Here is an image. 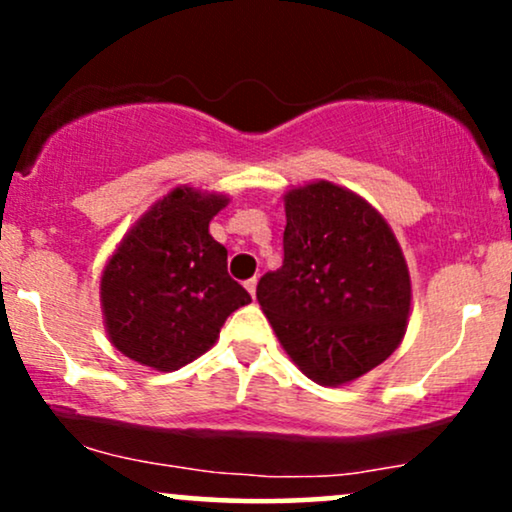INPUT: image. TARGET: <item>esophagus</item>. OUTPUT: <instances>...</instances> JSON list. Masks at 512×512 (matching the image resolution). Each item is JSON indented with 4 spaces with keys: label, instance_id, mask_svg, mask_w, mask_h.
Returning <instances> with one entry per match:
<instances>
[{
    "label": "esophagus",
    "instance_id": "esophagus-1",
    "mask_svg": "<svg viewBox=\"0 0 512 512\" xmlns=\"http://www.w3.org/2000/svg\"><path fill=\"white\" fill-rule=\"evenodd\" d=\"M245 289H248V293L252 298H255V291H257V279H248L245 281Z\"/></svg>",
    "mask_w": 512,
    "mask_h": 512
}]
</instances>
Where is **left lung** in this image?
<instances>
[{"label":"left lung","mask_w":512,"mask_h":512,"mask_svg":"<svg viewBox=\"0 0 512 512\" xmlns=\"http://www.w3.org/2000/svg\"><path fill=\"white\" fill-rule=\"evenodd\" d=\"M284 211V262L262 276L257 301L303 375L349 385L407 334V260L383 214L337 182L289 187Z\"/></svg>","instance_id":"8db88e82"}]
</instances>
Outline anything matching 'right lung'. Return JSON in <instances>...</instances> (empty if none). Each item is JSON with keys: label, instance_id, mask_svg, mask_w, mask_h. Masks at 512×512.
Instances as JSON below:
<instances>
[{"label": "right lung", "instance_id": "add662e5", "mask_svg": "<svg viewBox=\"0 0 512 512\" xmlns=\"http://www.w3.org/2000/svg\"><path fill=\"white\" fill-rule=\"evenodd\" d=\"M228 202L223 192L178 185L117 243L101 272V310L120 354L161 373L178 370L209 351L228 315L250 303L209 233Z\"/></svg>", "mask_w": 512, "mask_h": 512}]
</instances>
